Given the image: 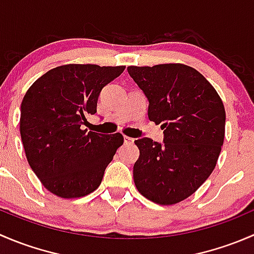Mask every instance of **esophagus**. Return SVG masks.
Wrapping results in <instances>:
<instances>
[{"label": "esophagus", "mask_w": 254, "mask_h": 254, "mask_svg": "<svg viewBox=\"0 0 254 254\" xmlns=\"http://www.w3.org/2000/svg\"><path fill=\"white\" fill-rule=\"evenodd\" d=\"M124 142L125 143H132L134 142V139H132V137H129V136H124Z\"/></svg>", "instance_id": "obj_1"}]
</instances>
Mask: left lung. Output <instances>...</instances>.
<instances>
[{
	"mask_svg": "<svg viewBox=\"0 0 254 254\" xmlns=\"http://www.w3.org/2000/svg\"><path fill=\"white\" fill-rule=\"evenodd\" d=\"M127 72L147 98L148 119L163 130L162 143L135 140V186L153 203L177 204L216 166L225 137L224 104L211 83L183 64L129 66Z\"/></svg>",
	"mask_w": 254,
	"mask_h": 254,
	"instance_id": "obj_1",
	"label": "left lung"
}]
</instances>
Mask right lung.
<instances>
[{"mask_svg": "<svg viewBox=\"0 0 254 254\" xmlns=\"http://www.w3.org/2000/svg\"><path fill=\"white\" fill-rule=\"evenodd\" d=\"M125 66L68 64L48 71L25 93L19 130L25 156L43 186L60 198L96 190L107 166L124 142L120 132L87 131L102 88Z\"/></svg>", "mask_w": 254, "mask_h": 254, "instance_id": "obj_1", "label": "right lung"}]
</instances>
